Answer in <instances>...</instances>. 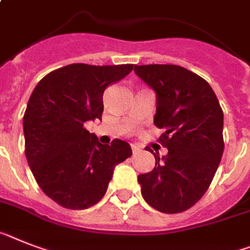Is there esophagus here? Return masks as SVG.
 <instances>
[{"label":"esophagus","instance_id":"34e87169","mask_svg":"<svg viewBox=\"0 0 250 250\" xmlns=\"http://www.w3.org/2000/svg\"><path fill=\"white\" fill-rule=\"evenodd\" d=\"M140 150H141V148L138 147V146H136V145H132V152H133V154H137Z\"/></svg>","mask_w":250,"mask_h":250}]
</instances>
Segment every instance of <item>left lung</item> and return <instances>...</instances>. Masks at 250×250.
Wrapping results in <instances>:
<instances>
[{"label":"left lung","instance_id":"left-lung-1","mask_svg":"<svg viewBox=\"0 0 250 250\" xmlns=\"http://www.w3.org/2000/svg\"><path fill=\"white\" fill-rule=\"evenodd\" d=\"M156 94L154 123L164 128L165 156L140 174L145 201L164 213L183 212L201 200L212 182L224 152V113L212 87L192 71L175 64L135 66Z\"/></svg>","mask_w":250,"mask_h":250}]
</instances>
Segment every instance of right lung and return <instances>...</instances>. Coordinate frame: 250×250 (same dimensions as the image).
<instances>
[{
  "mask_svg": "<svg viewBox=\"0 0 250 250\" xmlns=\"http://www.w3.org/2000/svg\"><path fill=\"white\" fill-rule=\"evenodd\" d=\"M132 70L133 64H68L44 76L31 93L22 118L25 155L38 186L60 206H94L115 165L132 155L128 142L103 145L83 128L85 122L102 119L104 90Z\"/></svg>",
  "mask_w": 250,
  "mask_h": 250,
  "instance_id": "right-lung-1",
  "label": "right lung"
}]
</instances>
